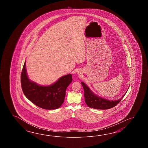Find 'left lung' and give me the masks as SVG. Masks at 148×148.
Masks as SVG:
<instances>
[{
    "mask_svg": "<svg viewBox=\"0 0 148 148\" xmlns=\"http://www.w3.org/2000/svg\"><path fill=\"white\" fill-rule=\"evenodd\" d=\"M81 84L84 90V97L86 104H87L88 107L95 109L107 110L114 107L117 104H119V103H120V101L123 99L126 93V92L123 96L119 99L111 101L101 97L95 94L84 82H82Z\"/></svg>",
    "mask_w": 148,
    "mask_h": 148,
    "instance_id": "8db88e82",
    "label": "left lung"
}]
</instances>
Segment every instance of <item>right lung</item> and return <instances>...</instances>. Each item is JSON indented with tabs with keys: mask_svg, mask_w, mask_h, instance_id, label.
Instances as JSON below:
<instances>
[{
	"mask_svg": "<svg viewBox=\"0 0 148 148\" xmlns=\"http://www.w3.org/2000/svg\"><path fill=\"white\" fill-rule=\"evenodd\" d=\"M72 81L71 74H68L51 85H38L28 78L26 61L21 73V85L25 96L38 107L45 110H56L62 105L66 88Z\"/></svg>",
	"mask_w": 148,
	"mask_h": 148,
	"instance_id": "right-lung-1",
	"label": "right lung"
}]
</instances>
